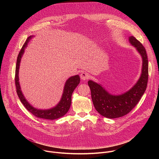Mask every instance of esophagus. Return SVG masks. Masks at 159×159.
I'll list each match as a JSON object with an SVG mask.
<instances>
[{
    "label": "esophagus",
    "instance_id": "obj_1",
    "mask_svg": "<svg viewBox=\"0 0 159 159\" xmlns=\"http://www.w3.org/2000/svg\"><path fill=\"white\" fill-rule=\"evenodd\" d=\"M80 77L81 78V79L82 80H87L89 78V75L87 74V73H85V72H82L80 74Z\"/></svg>",
    "mask_w": 159,
    "mask_h": 159
}]
</instances>
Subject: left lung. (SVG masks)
<instances>
[{"label":"left lung","instance_id":"obj_1","mask_svg":"<svg viewBox=\"0 0 159 159\" xmlns=\"http://www.w3.org/2000/svg\"><path fill=\"white\" fill-rule=\"evenodd\" d=\"M129 41L137 48L143 60L142 75L137 83L126 93L120 96H113L106 91L99 84L92 80L88 82L96 109L100 115L107 118H120L128 114L138 104L147 86L148 62L146 50L134 36H130Z\"/></svg>","mask_w":159,"mask_h":159}]
</instances>
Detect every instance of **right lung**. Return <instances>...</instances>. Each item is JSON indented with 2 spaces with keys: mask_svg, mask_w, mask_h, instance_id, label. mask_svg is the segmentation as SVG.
I'll return each mask as SVG.
<instances>
[{
  "mask_svg": "<svg viewBox=\"0 0 159 159\" xmlns=\"http://www.w3.org/2000/svg\"><path fill=\"white\" fill-rule=\"evenodd\" d=\"M31 37L32 36H30L27 38L26 42L24 43L23 46H22V48L20 49L19 53V55L17 56L16 66V72H15V84H16V93L22 104H23L24 106L26 108V109L28 110L34 116L37 118H42V119L52 120L58 119L64 116L68 112V111L69 110V108L71 105L72 94L75 87L80 83V77L78 75H77L70 77L66 80L65 85L63 94L61 97V99L60 100V102L58 104V105L56 107L48 110H39V109H35L33 106H31L26 100L24 96L22 95V93L20 90L19 82V78H18L20 58L22 57V54H23L25 52V49L27 46L28 41L31 39Z\"/></svg>",
  "mask_w": 159,
  "mask_h": 159,
  "instance_id": "obj_1",
  "label": "right lung"
}]
</instances>
